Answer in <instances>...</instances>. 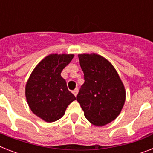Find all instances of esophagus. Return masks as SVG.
Masks as SVG:
<instances>
[{
    "label": "esophagus",
    "instance_id": "34e87169",
    "mask_svg": "<svg viewBox=\"0 0 153 153\" xmlns=\"http://www.w3.org/2000/svg\"><path fill=\"white\" fill-rule=\"evenodd\" d=\"M72 93L74 94V95L75 96V97H76L77 94H78V93H79V89H78V88H75V89H74V91H72Z\"/></svg>",
    "mask_w": 153,
    "mask_h": 153
}]
</instances>
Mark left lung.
I'll return each instance as SVG.
<instances>
[{"label":"left lung","instance_id":"obj_1","mask_svg":"<svg viewBox=\"0 0 153 153\" xmlns=\"http://www.w3.org/2000/svg\"><path fill=\"white\" fill-rule=\"evenodd\" d=\"M85 82L77 101L92 125L104 126L118 117L126 102V89L112 63L98 54H79Z\"/></svg>","mask_w":153,"mask_h":153}]
</instances>
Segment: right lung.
Segmentation results:
<instances>
[{
	"label": "right lung",
	"instance_id": "add662e5",
	"mask_svg": "<svg viewBox=\"0 0 153 153\" xmlns=\"http://www.w3.org/2000/svg\"><path fill=\"white\" fill-rule=\"evenodd\" d=\"M74 58L73 54H51L44 58L30 74L25 86L28 106L46 122L60 119L76 99L67 88L61 72Z\"/></svg>",
	"mask_w": 153,
	"mask_h": 153
}]
</instances>
